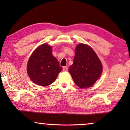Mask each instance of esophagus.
<instances>
[{
	"label": "esophagus",
	"instance_id": "1",
	"mask_svg": "<svg viewBox=\"0 0 130 130\" xmlns=\"http://www.w3.org/2000/svg\"><path fill=\"white\" fill-rule=\"evenodd\" d=\"M63 70L64 71V72H67V71L68 70V67H67V66H64V67H63Z\"/></svg>",
	"mask_w": 130,
	"mask_h": 130
}]
</instances>
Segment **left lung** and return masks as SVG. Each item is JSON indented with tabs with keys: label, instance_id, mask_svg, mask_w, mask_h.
<instances>
[{
	"label": "left lung",
	"instance_id": "8db88e82",
	"mask_svg": "<svg viewBox=\"0 0 130 130\" xmlns=\"http://www.w3.org/2000/svg\"><path fill=\"white\" fill-rule=\"evenodd\" d=\"M75 84L88 88L95 84L102 72V63L90 46L79 44L75 48L73 64L69 69Z\"/></svg>",
	"mask_w": 130,
	"mask_h": 130
}]
</instances>
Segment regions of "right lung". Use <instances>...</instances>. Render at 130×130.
Returning <instances> with one entry per match:
<instances>
[{
    "label": "right lung",
    "mask_w": 130,
    "mask_h": 130,
    "mask_svg": "<svg viewBox=\"0 0 130 130\" xmlns=\"http://www.w3.org/2000/svg\"><path fill=\"white\" fill-rule=\"evenodd\" d=\"M62 67L52 54V47L42 44L35 50L27 64V73L32 81L42 86H47L55 81Z\"/></svg>",
    "instance_id": "add662e5"
}]
</instances>
